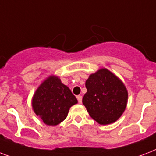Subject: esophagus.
<instances>
[{
	"label": "esophagus",
	"instance_id": "obj_1",
	"mask_svg": "<svg viewBox=\"0 0 156 156\" xmlns=\"http://www.w3.org/2000/svg\"><path fill=\"white\" fill-rule=\"evenodd\" d=\"M77 99H78V101L79 104H81L82 103V100H83V97H82V95H78L77 96Z\"/></svg>",
	"mask_w": 156,
	"mask_h": 156
}]
</instances>
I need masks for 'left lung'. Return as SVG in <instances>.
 <instances>
[{
  "label": "left lung",
  "mask_w": 156,
  "mask_h": 156,
  "mask_svg": "<svg viewBox=\"0 0 156 156\" xmlns=\"http://www.w3.org/2000/svg\"><path fill=\"white\" fill-rule=\"evenodd\" d=\"M87 93L83 104L91 117L100 125L113 123L121 117L127 105L126 86L107 69H100L86 81Z\"/></svg>",
  "instance_id": "1"
}]
</instances>
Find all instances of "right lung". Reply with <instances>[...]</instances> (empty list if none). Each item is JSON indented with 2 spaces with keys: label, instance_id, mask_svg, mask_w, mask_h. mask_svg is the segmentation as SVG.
<instances>
[{
  "label": "right lung",
  "instance_id": "add662e5",
  "mask_svg": "<svg viewBox=\"0 0 156 156\" xmlns=\"http://www.w3.org/2000/svg\"><path fill=\"white\" fill-rule=\"evenodd\" d=\"M78 103L67 86L56 76H49L35 90L32 99L35 113L48 126H56L66 118L70 107Z\"/></svg>",
  "mask_w": 156,
  "mask_h": 156
}]
</instances>
